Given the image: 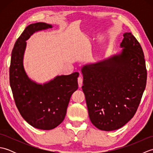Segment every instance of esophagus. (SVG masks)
Instances as JSON below:
<instances>
[{
  "instance_id": "34e87169",
  "label": "esophagus",
  "mask_w": 153,
  "mask_h": 153,
  "mask_svg": "<svg viewBox=\"0 0 153 153\" xmlns=\"http://www.w3.org/2000/svg\"><path fill=\"white\" fill-rule=\"evenodd\" d=\"M77 82H78V85H79V87H81L82 86V84H83V78L82 77L79 76L78 78H77Z\"/></svg>"
}]
</instances>
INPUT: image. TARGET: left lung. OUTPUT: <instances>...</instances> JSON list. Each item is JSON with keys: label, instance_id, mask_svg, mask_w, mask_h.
<instances>
[{"label": "left lung", "instance_id": "1", "mask_svg": "<svg viewBox=\"0 0 153 153\" xmlns=\"http://www.w3.org/2000/svg\"><path fill=\"white\" fill-rule=\"evenodd\" d=\"M122 53L82 68L83 91L89 118L97 128L118 129L137 111L147 83L143 51L131 33L123 34Z\"/></svg>", "mask_w": 153, "mask_h": 153}]
</instances>
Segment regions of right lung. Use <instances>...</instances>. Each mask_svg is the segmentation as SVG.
Segmentation results:
<instances>
[{"mask_svg": "<svg viewBox=\"0 0 153 153\" xmlns=\"http://www.w3.org/2000/svg\"><path fill=\"white\" fill-rule=\"evenodd\" d=\"M51 27L43 22L25 27L16 41L10 66V85L16 107L29 124L43 130L53 129L63 122L70 97L78 88V72L57 76L43 85L32 82L25 72V41L34 32Z\"/></svg>", "mask_w": 153, "mask_h": 153, "instance_id": "right-lung-1", "label": "right lung"}]
</instances>
